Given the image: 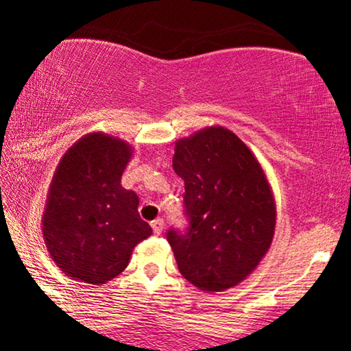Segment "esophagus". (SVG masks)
I'll return each instance as SVG.
<instances>
[{
  "label": "esophagus",
  "mask_w": 351,
  "mask_h": 351,
  "mask_svg": "<svg viewBox=\"0 0 351 351\" xmlns=\"http://www.w3.org/2000/svg\"><path fill=\"white\" fill-rule=\"evenodd\" d=\"M152 228H153V233H155V234H161L162 228H165V220H162V219L153 220V222H152Z\"/></svg>",
  "instance_id": "1"
}]
</instances>
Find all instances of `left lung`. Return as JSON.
Masks as SVG:
<instances>
[{
    "label": "left lung",
    "mask_w": 351,
    "mask_h": 351,
    "mask_svg": "<svg viewBox=\"0 0 351 351\" xmlns=\"http://www.w3.org/2000/svg\"><path fill=\"white\" fill-rule=\"evenodd\" d=\"M176 174L185 182V232H167L182 276L206 292L237 286L270 249L276 204L261 162L222 126L176 142Z\"/></svg>",
    "instance_id": "obj_1"
}]
</instances>
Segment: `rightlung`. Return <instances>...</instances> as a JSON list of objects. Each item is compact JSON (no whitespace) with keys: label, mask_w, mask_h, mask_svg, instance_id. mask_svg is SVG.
I'll return each mask as SVG.
<instances>
[{"label":"right lung","mask_w":351,"mask_h":351,"mask_svg":"<svg viewBox=\"0 0 351 351\" xmlns=\"http://www.w3.org/2000/svg\"><path fill=\"white\" fill-rule=\"evenodd\" d=\"M131 156L128 142L90 132L57 165L41 222L49 256L66 276L105 285L152 234L138 215V196L121 186Z\"/></svg>","instance_id":"obj_1"}]
</instances>
